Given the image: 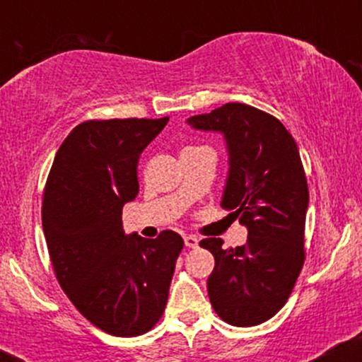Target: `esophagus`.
I'll return each instance as SVG.
<instances>
[{
    "label": "esophagus",
    "instance_id": "34e87169",
    "mask_svg": "<svg viewBox=\"0 0 362 362\" xmlns=\"http://www.w3.org/2000/svg\"><path fill=\"white\" fill-rule=\"evenodd\" d=\"M184 242H185V247L195 248L199 245V238H197V236H194V235H185Z\"/></svg>",
    "mask_w": 362,
    "mask_h": 362
}]
</instances>
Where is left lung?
Instances as JSON below:
<instances>
[{
    "label": "left lung",
    "instance_id": "left-lung-1",
    "mask_svg": "<svg viewBox=\"0 0 362 362\" xmlns=\"http://www.w3.org/2000/svg\"><path fill=\"white\" fill-rule=\"evenodd\" d=\"M187 124L223 136L230 168L221 207L248 231L242 247L201 242L216 260L207 279L211 305L230 325H259L284 306L305 262L310 197L300 151L281 120L245 103H226Z\"/></svg>",
    "mask_w": 362,
    "mask_h": 362
}]
</instances>
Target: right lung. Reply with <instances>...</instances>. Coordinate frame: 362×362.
Returning a JSON list of instances; mask_svg holds the SVG:
<instances>
[{
    "label": "right lung",
    "mask_w": 362,
    "mask_h": 362,
    "mask_svg": "<svg viewBox=\"0 0 362 362\" xmlns=\"http://www.w3.org/2000/svg\"><path fill=\"white\" fill-rule=\"evenodd\" d=\"M163 119L88 120L57 149L45 184L42 228L66 296L103 332L146 334L163 315L184 240L126 235L122 207L139 192L143 149L167 126Z\"/></svg>",
    "instance_id": "obj_1"
}]
</instances>
